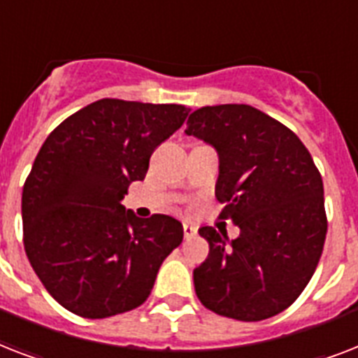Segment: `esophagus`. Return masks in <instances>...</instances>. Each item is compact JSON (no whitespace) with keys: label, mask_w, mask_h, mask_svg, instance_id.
Here are the masks:
<instances>
[{"label":"esophagus","mask_w":358,"mask_h":358,"mask_svg":"<svg viewBox=\"0 0 358 358\" xmlns=\"http://www.w3.org/2000/svg\"><path fill=\"white\" fill-rule=\"evenodd\" d=\"M196 232H199V230H196V227H193V224H191V223H184V236H185V239L195 238Z\"/></svg>","instance_id":"esophagus-1"}]
</instances>
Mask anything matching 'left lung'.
<instances>
[{"mask_svg":"<svg viewBox=\"0 0 358 358\" xmlns=\"http://www.w3.org/2000/svg\"><path fill=\"white\" fill-rule=\"evenodd\" d=\"M187 135L215 146L219 219L239 236L202 227L206 262L193 271L196 297L208 310L260 322L286 310L306 288L322 256L327 213L322 174L301 139L247 103L193 111Z\"/></svg>","mask_w":358,"mask_h":358,"instance_id":"1","label":"left lung"}]
</instances>
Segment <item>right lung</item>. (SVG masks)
Listing matches in <instances>:
<instances>
[{"label": "right lung", "mask_w": 358, "mask_h": 358, "mask_svg": "<svg viewBox=\"0 0 358 358\" xmlns=\"http://www.w3.org/2000/svg\"><path fill=\"white\" fill-rule=\"evenodd\" d=\"M189 111L103 98L44 141L22 193L24 247L44 288L72 314L102 320L141 306L182 243L180 221L135 217L120 201Z\"/></svg>", "instance_id": "add662e5"}]
</instances>
